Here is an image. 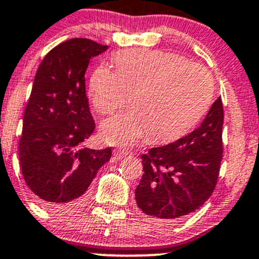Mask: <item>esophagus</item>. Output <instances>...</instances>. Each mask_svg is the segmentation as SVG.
I'll list each match as a JSON object with an SVG mask.
<instances>
[{
  "mask_svg": "<svg viewBox=\"0 0 259 259\" xmlns=\"http://www.w3.org/2000/svg\"><path fill=\"white\" fill-rule=\"evenodd\" d=\"M127 150H125V149H116L115 151H114V156L116 158H123V157H125V156L127 155Z\"/></svg>",
  "mask_w": 259,
  "mask_h": 259,
  "instance_id": "34e87169",
  "label": "esophagus"
}]
</instances>
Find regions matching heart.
I'll return each instance as SVG.
<instances>
[{"label": "heart", "mask_w": 259, "mask_h": 259, "mask_svg": "<svg viewBox=\"0 0 259 259\" xmlns=\"http://www.w3.org/2000/svg\"><path fill=\"white\" fill-rule=\"evenodd\" d=\"M116 69L99 65L90 81L98 112L110 114L133 96V109L106 119L101 136L110 145L129 146L151 135L168 141L198 123L212 97V78L201 65L163 50L130 49L114 56Z\"/></svg>", "instance_id": "obj_1"}]
</instances>
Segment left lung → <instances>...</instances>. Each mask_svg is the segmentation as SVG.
Segmentation results:
<instances>
[{"label":"left lung","instance_id":"8db88e82","mask_svg":"<svg viewBox=\"0 0 259 259\" xmlns=\"http://www.w3.org/2000/svg\"><path fill=\"white\" fill-rule=\"evenodd\" d=\"M223 101L219 97L190 134L141 155L144 175L135 189L141 215L177 221L208 200L223 160Z\"/></svg>","mask_w":259,"mask_h":259}]
</instances>
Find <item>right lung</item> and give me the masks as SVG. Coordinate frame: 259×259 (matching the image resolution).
Returning <instances> with one entry per match:
<instances>
[{
  "label": "right lung",
  "mask_w": 259,
  "mask_h": 259,
  "mask_svg": "<svg viewBox=\"0 0 259 259\" xmlns=\"http://www.w3.org/2000/svg\"><path fill=\"white\" fill-rule=\"evenodd\" d=\"M86 38L61 42L42 59L23 115L18 156L22 175L42 208L69 211L83 201L112 149L82 144L95 132L84 84L90 60L106 51Z\"/></svg>",
  "instance_id": "obj_1"
}]
</instances>
